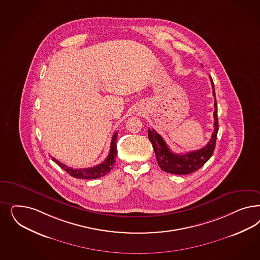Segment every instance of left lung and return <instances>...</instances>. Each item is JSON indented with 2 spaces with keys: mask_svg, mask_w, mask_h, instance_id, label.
<instances>
[{
  "mask_svg": "<svg viewBox=\"0 0 260 260\" xmlns=\"http://www.w3.org/2000/svg\"><path fill=\"white\" fill-rule=\"evenodd\" d=\"M210 78L212 86V94L214 96L215 108L213 113L214 131L211 135L210 142L206 146H204L199 150L191 151L184 154H176L169 149L167 143L154 129H148V138L155 151L158 165L159 168L168 173L178 175H185L192 173L202 168L210 159L213 154V151L215 149L218 133L217 103L215 98L214 83L211 76Z\"/></svg>",
  "mask_w": 260,
  "mask_h": 260,
  "instance_id": "1",
  "label": "left lung"
}]
</instances>
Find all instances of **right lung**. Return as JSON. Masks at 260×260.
<instances>
[{
    "label": "right lung",
    "mask_w": 260,
    "mask_h": 260,
    "mask_svg": "<svg viewBox=\"0 0 260 260\" xmlns=\"http://www.w3.org/2000/svg\"><path fill=\"white\" fill-rule=\"evenodd\" d=\"M117 132H116L112 138L108 157L105 159L103 162H101L95 167H92V168L75 169V168L67 167L66 165L60 162L59 160L54 159V158H52V159L55 164H57L60 168L64 169L71 176L75 177L77 179H87L88 180V179L101 178V177L106 175L107 173H109L110 170L113 168L114 164L116 162V159H116L117 155Z\"/></svg>",
    "instance_id": "add662e5"
}]
</instances>
